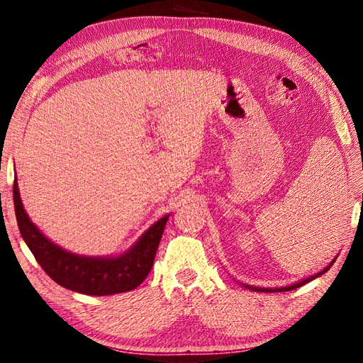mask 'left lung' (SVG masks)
<instances>
[{"label":"left lung","mask_w":363,"mask_h":363,"mask_svg":"<svg viewBox=\"0 0 363 363\" xmlns=\"http://www.w3.org/2000/svg\"><path fill=\"white\" fill-rule=\"evenodd\" d=\"M334 262H335V259L327 266L325 269L323 271H320V272H318V274H315V275H312V277H309V278H306V279H303V281H298V282H296V284H293V285H289V287H281V289H260V287H252V285H245V284H242L245 289H249V290H252V291H259V293H281V291H291V290H296V289H298V287H301V285H304V284H308V282H311L312 279H315V278H318V277H320L322 274H325L331 266L334 264Z\"/></svg>","instance_id":"8db88e82"}]
</instances>
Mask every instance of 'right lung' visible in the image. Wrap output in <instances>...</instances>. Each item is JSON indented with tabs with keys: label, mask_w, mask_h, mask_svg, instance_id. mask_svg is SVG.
I'll return each mask as SVG.
<instances>
[{
	"label": "right lung",
	"mask_w": 363,
	"mask_h": 363,
	"mask_svg": "<svg viewBox=\"0 0 363 363\" xmlns=\"http://www.w3.org/2000/svg\"><path fill=\"white\" fill-rule=\"evenodd\" d=\"M14 212L29 250L45 274L62 287L88 296H110L137 289L152 268L167 216L159 219L130 249L118 257L73 255L50 241L25 212L17 179L13 184Z\"/></svg>",
	"instance_id": "obj_1"
}]
</instances>
